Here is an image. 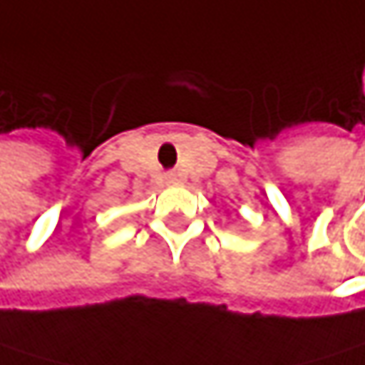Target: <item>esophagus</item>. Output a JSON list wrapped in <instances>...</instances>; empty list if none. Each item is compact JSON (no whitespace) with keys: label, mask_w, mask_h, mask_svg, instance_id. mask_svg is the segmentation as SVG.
Masks as SVG:
<instances>
[{"label":"esophagus","mask_w":365,"mask_h":365,"mask_svg":"<svg viewBox=\"0 0 365 365\" xmlns=\"http://www.w3.org/2000/svg\"><path fill=\"white\" fill-rule=\"evenodd\" d=\"M166 179H168V184H179V177H177L175 173H170V175H168Z\"/></svg>","instance_id":"esophagus-1"}]
</instances>
